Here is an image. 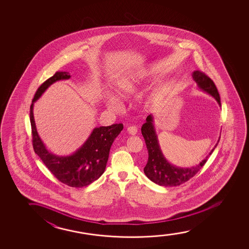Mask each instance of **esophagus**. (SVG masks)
Wrapping results in <instances>:
<instances>
[{
  "mask_svg": "<svg viewBox=\"0 0 249 249\" xmlns=\"http://www.w3.org/2000/svg\"><path fill=\"white\" fill-rule=\"evenodd\" d=\"M127 132H128L131 135H135V134L138 133V128H137V126H128V127H127Z\"/></svg>",
  "mask_w": 249,
  "mask_h": 249,
  "instance_id": "obj_1",
  "label": "esophagus"
}]
</instances>
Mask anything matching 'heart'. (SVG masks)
<instances>
[{
  "label": "heart",
  "mask_w": 249,
  "mask_h": 249,
  "mask_svg": "<svg viewBox=\"0 0 249 249\" xmlns=\"http://www.w3.org/2000/svg\"><path fill=\"white\" fill-rule=\"evenodd\" d=\"M143 82V77L140 74H131L123 76L116 83L115 93L118 98L126 99L129 96L134 95L139 92ZM107 106L114 109L118 106V102L116 99L110 98L107 102Z\"/></svg>",
  "instance_id": "1"
}]
</instances>
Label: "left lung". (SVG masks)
Returning <instances> with one entry per match:
<instances>
[{
	"label": "left lung",
	"instance_id": "left-lung-1",
	"mask_svg": "<svg viewBox=\"0 0 249 249\" xmlns=\"http://www.w3.org/2000/svg\"><path fill=\"white\" fill-rule=\"evenodd\" d=\"M192 76L195 82L197 83L199 89L213 96L217 100L219 106H221L219 93L213 80L208 77L205 73L199 71L193 72ZM141 132L146 143L147 150L149 153L148 161L146 166L143 168V172L148 178H150V180L156 184L161 186L180 185L191 178L194 177L208 160L209 156L206 157L204 160H201L196 166L186 168L178 167L169 163L160 150L156 130L154 127L152 115L147 116L146 123H143L141 127ZM217 145L218 143H216L215 147ZM215 147L211 150L209 155L213 153Z\"/></svg>",
	"mask_w": 249,
	"mask_h": 249
}]
</instances>
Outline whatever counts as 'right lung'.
I'll return each mask as SVG.
<instances>
[{
    "instance_id": "right-lung-1",
    "label": "right lung",
    "mask_w": 249,
    "mask_h": 249,
    "mask_svg": "<svg viewBox=\"0 0 249 249\" xmlns=\"http://www.w3.org/2000/svg\"><path fill=\"white\" fill-rule=\"evenodd\" d=\"M70 78L69 72L57 71L43 82L35 93L30 111L32 144L35 152L58 180L71 187L82 188L92 184L104 174L110 147L123 129V124L116 123L111 126L95 127L82 146L71 156L58 157L48 151L36 131L33 106L49 86L57 81Z\"/></svg>"
}]
</instances>
